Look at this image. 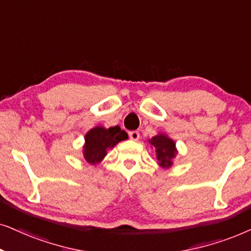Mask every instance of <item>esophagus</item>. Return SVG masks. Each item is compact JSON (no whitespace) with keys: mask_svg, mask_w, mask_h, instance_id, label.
<instances>
[{"mask_svg":"<svg viewBox=\"0 0 251 251\" xmlns=\"http://www.w3.org/2000/svg\"><path fill=\"white\" fill-rule=\"evenodd\" d=\"M128 135H129V139L133 140V141H138V140L140 139V133L138 131L129 132Z\"/></svg>","mask_w":251,"mask_h":251,"instance_id":"obj_1","label":"esophagus"}]
</instances>
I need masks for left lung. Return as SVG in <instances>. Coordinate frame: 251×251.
<instances>
[{"label":"left lung","instance_id":"left-lung-1","mask_svg":"<svg viewBox=\"0 0 251 251\" xmlns=\"http://www.w3.org/2000/svg\"><path fill=\"white\" fill-rule=\"evenodd\" d=\"M149 143L156 148L159 165L162 168H170L172 165V159L176 153L175 141L164 134H158L149 140Z\"/></svg>","mask_w":251,"mask_h":251}]
</instances>
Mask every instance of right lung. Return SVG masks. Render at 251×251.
<instances>
[{
    "label": "right lung",
    "mask_w": 251,
    "mask_h": 251,
    "mask_svg": "<svg viewBox=\"0 0 251 251\" xmlns=\"http://www.w3.org/2000/svg\"><path fill=\"white\" fill-rule=\"evenodd\" d=\"M128 138L127 133L120 129L119 126L104 128L102 126L92 128L85 135L83 157L89 164H98L104 158L110 148H113L117 143Z\"/></svg>",
    "instance_id": "1"
}]
</instances>
